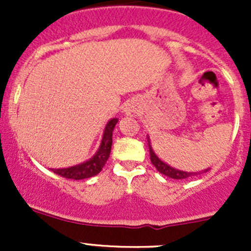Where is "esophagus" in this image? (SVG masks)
<instances>
[{"mask_svg": "<svg viewBox=\"0 0 251 251\" xmlns=\"http://www.w3.org/2000/svg\"><path fill=\"white\" fill-rule=\"evenodd\" d=\"M138 111H140V109H138L137 103L135 102L128 103V104L125 107V109H124V113H125L126 115H130V116H136L138 114Z\"/></svg>", "mask_w": 251, "mask_h": 251, "instance_id": "esophagus-1", "label": "esophagus"}]
</instances>
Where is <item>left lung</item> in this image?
I'll use <instances>...</instances> for the list:
<instances>
[{
  "instance_id": "1",
  "label": "left lung",
  "mask_w": 251,
  "mask_h": 251,
  "mask_svg": "<svg viewBox=\"0 0 251 251\" xmlns=\"http://www.w3.org/2000/svg\"><path fill=\"white\" fill-rule=\"evenodd\" d=\"M147 141H148L149 155H151V164L155 166V169L159 171V173L165 175V176H168V177H170V178L184 179V178H188V177L196 176V175H198V174H203V173H206V171H209V169H206V170L201 171V173H188V171H182V170H178V169H175V168H173V166H170V165H168L166 163H164V161L161 160L158 155H156L155 151H154V149H153V147H151V140H149V136H147Z\"/></svg>"
}]
</instances>
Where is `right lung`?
I'll return each instance as SVG.
<instances>
[{
    "instance_id": "right-lung-1",
    "label": "right lung",
    "mask_w": 251,
    "mask_h": 251,
    "mask_svg": "<svg viewBox=\"0 0 251 251\" xmlns=\"http://www.w3.org/2000/svg\"><path fill=\"white\" fill-rule=\"evenodd\" d=\"M118 121V118H113L108 121L107 125H105L104 132H103L100 148L90 160L78 164V165L70 166V168L52 169L53 173L70 179H83L100 174L110 155L111 143H113V131Z\"/></svg>"
}]
</instances>
